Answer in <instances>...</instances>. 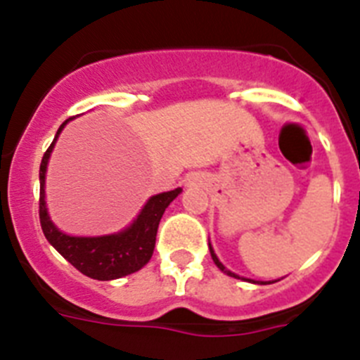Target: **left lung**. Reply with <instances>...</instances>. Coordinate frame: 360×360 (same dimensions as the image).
<instances>
[{
	"label": "left lung",
	"instance_id": "obj_1",
	"mask_svg": "<svg viewBox=\"0 0 360 360\" xmlns=\"http://www.w3.org/2000/svg\"><path fill=\"white\" fill-rule=\"evenodd\" d=\"M209 250H211V257H212V262H214V265L218 266L219 270H221V272H224V274H227V276H231V278H236V279H243V281H249V283H254V285H270V283H276V281H279V279H274V281H257V279H249V278H241V276H238V274H234V272H231V270L227 269V266L224 265V263L219 262L218 259V256H216V252H214V249H212V245H211V241H209Z\"/></svg>",
	"mask_w": 360,
	"mask_h": 360
}]
</instances>
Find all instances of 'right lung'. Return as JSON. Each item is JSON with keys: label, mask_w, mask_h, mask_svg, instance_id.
<instances>
[{"label": "right lung", "mask_w": 360, "mask_h": 360, "mask_svg": "<svg viewBox=\"0 0 360 360\" xmlns=\"http://www.w3.org/2000/svg\"><path fill=\"white\" fill-rule=\"evenodd\" d=\"M73 119V117H72ZM72 119L65 120L57 129L56 139L43 155L39 167V219L41 229L57 252L72 263L79 272L98 281H111L133 272H139L148 265L155 250L158 224L162 214L171 202L182 193V187L153 195L144 207L136 214L128 227L119 232L103 234V236H72L57 227L49 214L46 207V169H49L50 155L53 151L57 139Z\"/></svg>", "instance_id": "1"}]
</instances>
